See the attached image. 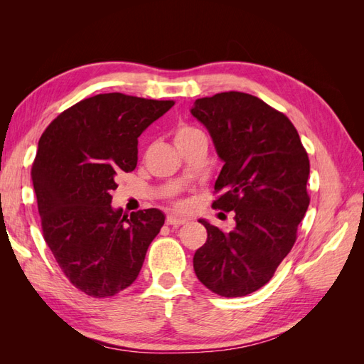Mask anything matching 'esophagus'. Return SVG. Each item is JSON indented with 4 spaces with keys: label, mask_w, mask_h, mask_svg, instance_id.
Segmentation results:
<instances>
[{
    "label": "esophagus",
    "mask_w": 364,
    "mask_h": 364,
    "mask_svg": "<svg viewBox=\"0 0 364 364\" xmlns=\"http://www.w3.org/2000/svg\"><path fill=\"white\" fill-rule=\"evenodd\" d=\"M188 220H186L185 217H179V215H168L167 220H165V223L170 225V226H181V225H185Z\"/></svg>",
    "instance_id": "1"
}]
</instances>
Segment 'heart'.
Wrapping results in <instances>:
<instances>
[{"instance_id": "b5f03b06", "label": "heart", "mask_w": 364, "mask_h": 364, "mask_svg": "<svg viewBox=\"0 0 364 364\" xmlns=\"http://www.w3.org/2000/svg\"><path fill=\"white\" fill-rule=\"evenodd\" d=\"M199 135H203L202 130H199L197 127L191 126V124H186V123H181L174 127V132H173V139H174V144L176 146H181L183 144V142L190 141L196 136Z\"/></svg>"}]
</instances>
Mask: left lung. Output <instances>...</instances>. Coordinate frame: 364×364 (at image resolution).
Returning a JSON list of instances; mask_svg holds the SVG:
<instances>
[{
  "mask_svg": "<svg viewBox=\"0 0 364 364\" xmlns=\"http://www.w3.org/2000/svg\"><path fill=\"white\" fill-rule=\"evenodd\" d=\"M191 114L225 162L213 208L235 213L229 234L200 220L208 238L194 253V272L218 296H246L273 278L294 245L310 205V159L287 115L255 95L229 91L197 98Z\"/></svg>",
  "mask_w": 364,
  "mask_h": 364,
  "instance_id": "1",
  "label": "left lung"
}]
</instances>
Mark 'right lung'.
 <instances>
[{"label":"right lung","instance_id":"1","mask_svg":"<svg viewBox=\"0 0 364 364\" xmlns=\"http://www.w3.org/2000/svg\"><path fill=\"white\" fill-rule=\"evenodd\" d=\"M174 105L121 92L75 103L43 132L31 167L43 240L65 277L105 299L138 278L164 225L156 208L112 209L117 174L134 171L138 136Z\"/></svg>","mask_w":364,"mask_h":364}]
</instances>
